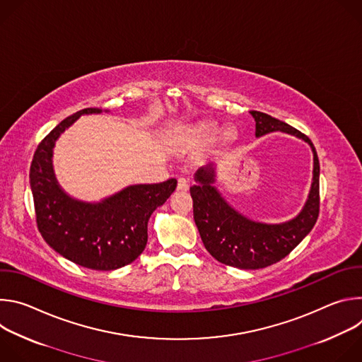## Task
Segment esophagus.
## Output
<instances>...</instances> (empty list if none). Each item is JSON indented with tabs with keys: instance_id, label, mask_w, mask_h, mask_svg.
Listing matches in <instances>:
<instances>
[{
	"instance_id": "obj_1",
	"label": "esophagus",
	"mask_w": 362,
	"mask_h": 362,
	"mask_svg": "<svg viewBox=\"0 0 362 362\" xmlns=\"http://www.w3.org/2000/svg\"><path fill=\"white\" fill-rule=\"evenodd\" d=\"M189 189V180L186 177H179L177 179V190L186 192Z\"/></svg>"
}]
</instances>
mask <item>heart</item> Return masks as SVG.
I'll return each instance as SVG.
<instances>
[{"mask_svg": "<svg viewBox=\"0 0 362 362\" xmlns=\"http://www.w3.org/2000/svg\"><path fill=\"white\" fill-rule=\"evenodd\" d=\"M216 132H218L216 126H215L214 123H209V122L199 123V124L193 126V127L189 130L190 136H192L193 139H196V140H208V139H211ZM232 137H233V132H232L230 129L226 130V132H225V139L229 140V139H232Z\"/></svg>", "mask_w": 362, "mask_h": 362, "instance_id": "heart-1", "label": "heart"}]
</instances>
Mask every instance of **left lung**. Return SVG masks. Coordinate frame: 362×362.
I'll return each mask as SVG.
<instances>
[{
	"instance_id": "1",
	"label": "left lung",
	"mask_w": 362,
	"mask_h": 362,
	"mask_svg": "<svg viewBox=\"0 0 362 362\" xmlns=\"http://www.w3.org/2000/svg\"><path fill=\"white\" fill-rule=\"evenodd\" d=\"M255 119V136L272 132L295 136L309 144L314 154L313 183L302 211L282 223L253 221L226 202L215 186L216 166L208 165L194 173L190 187L193 219L202 242L216 261L239 269H261L279 262L313 230L320 214V160L317 150L305 134L262 112H249Z\"/></svg>"
}]
</instances>
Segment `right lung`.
I'll use <instances>...</instances> for the list:
<instances>
[{
  "label": "right lung",
  "mask_w": 362,
  "mask_h": 362,
  "mask_svg": "<svg viewBox=\"0 0 362 362\" xmlns=\"http://www.w3.org/2000/svg\"><path fill=\"white\" fill-rule=\"evenodd\" d=\"M83 109L57 124L38 144L30 168L37 226L44 240L66 259L94 271H115L132 264L147 243V223L177 186L176 179L156 185H132L100 202L71 197L59 185L53 148ZM109 112V110H106Z\"/></svg>",
  "instance_id": "obj_1"
}]
</instances>
